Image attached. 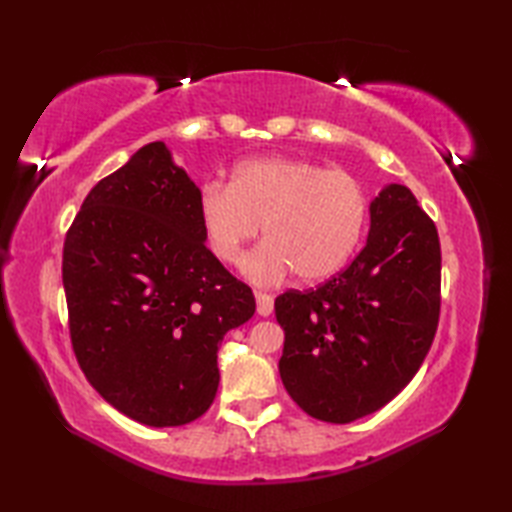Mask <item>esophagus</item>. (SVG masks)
Here are the masks:
<instances>
[{"mask_svg": "<svg viewBox=\"0 0 512 512\" xmlns=\"http://www.w3.org/2000/svg\"><path fill=\"white\" fill-rule=\"evenodd\" d=\"M255 299H257V314H262V317H270L275 310V299L266 295V292H255Z\"/></svg>", "mask_w": 512, "mask_h": 512, "instance_id": "esophagus-1", "label": "esophagus"}]
</instances>
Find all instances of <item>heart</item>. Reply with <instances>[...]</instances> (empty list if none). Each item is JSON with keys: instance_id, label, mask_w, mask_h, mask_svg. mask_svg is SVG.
Returning <instances> with one entry per match:
<instances>
[{"instance_id": "b5f03b06", "label": "heart", "mask_w": 512, "mask_h": 512, "mask_svg": "<svg viewBox=\"0 0 512 512\" xmlns=\"http://www.w3.org/2000/svg\"><path fill=\"white\" fill-rule=\"evenodd\" d=\"M369 200L352 173L301 158L239 162L231 184L204 182L198 220L211 253L237 264L264 224L266 242L244 262V275L275 284L295 270L319 284L350 262L361 244Z\"/></svg>"}]
</instances>
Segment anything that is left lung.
Instances as JSON below:
<instances>
[{"label":"left lung","instance_id":"obj_1","mask_svg":"<svg viewBox=\"0 0 512 512\" xmlns=\"http://www.w3.org/2000/svg\"><path fill=\"white\" fill-rule=\"evenodd\" d=\"M440 262L436 224L405 184H387L354 262L317 290L275 299L279 374L308 416L352 422L409 385L436 336Z\"/></svg>","mask_w":512,"mask_h":512}]
</instances>
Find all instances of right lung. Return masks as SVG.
Returning <instances> with one entry per match:
<instances>
[{"label": "right lung", "instance_id": "right-lung-1", "mask_svg": "<svg viewBox=\"0 0 512 512\" xmlns=\"http://www.w3.org/2000/svg\"><path fill=\"white\" fill-rule=\"evenodd\" d=\"M198 193L156 140L96 184L63 244L76 361L147 427H180L211 407L224 334L255 314L253 290L204 244Z\"/></svg>", "mask_w": 512, "mask_h": 512}]
</instances>
